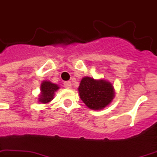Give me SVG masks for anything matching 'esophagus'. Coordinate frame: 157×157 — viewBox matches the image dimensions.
Returning <instances> with one entry per match:
<instances>
[{
  "instance_id": "1",
  "label": "esophagus",
  "mask_w": 157,
  "mask_h": 157,
  "mask_svg": "<svg viewBox=\"0 0 157 157\" xmlns=\"http://www.w3.org/2000/svg\"><path fill=\"white\" fill-rule=\"evenodd\" d=\"M63 85L67 89H70V88L72 87V83L70 82V81H65V82L63 83Z\"/></svg>"
}]
</instances>
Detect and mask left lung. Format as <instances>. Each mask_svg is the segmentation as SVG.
Listing matches in <instances>:
<instances>
[{
  "label": "left lung",
  "instance_id": "1",
  "mask_svg": "<svg viewBox=\"0 0 157 157\" xmlns=\"http://www.w3.org/2000/svg\"><path fill=\"white\" fill-rule=\"evenodd\" d=\"M78 91L83 102L90 109L95 110L105 108L114 97V90L111 83L89 76L82 78Z\"/></svg>",
  "mask_w": 157,
  "mask_h": 157
}]
</instances>
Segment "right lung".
<instances>
[{
	"label": "right lung",
	"mask_w": 157,
	"mask_h": 157,
	"mask_svg": "<svg viewBox=\"0 0 157 157\" xmlns=\"http://www.w3.org/2000/svg\"><path fill=\"white\" fill-rule=\"evenodd\" d=\"M59 89L58 85L53 84L51 81H44L41 84V94L39 95V101L41 103L46 104L50 102L54 98L55 92Z\"/></svg>",
	"instance_id": "1"
}]
</instances>
